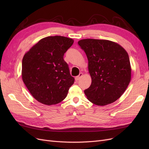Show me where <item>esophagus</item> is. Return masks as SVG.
Segmentation results:
<instances>
[{"label":"esophagus","instance_id":"34e87169","mask_svg":"<svg viewBox=\"0 0 149 149\" xmlns=\"http://www.w3.org/2000/svg\"><path fill=\"white\" fill-rule=\"evenodd\" d=\"M82 76H83V73H80L79 74L78 76H76V77L75 78V80L76 81H79L80 79V78L82 77Z\"/></svg>","mask_w":149,"mask_h":149}]
</instances>
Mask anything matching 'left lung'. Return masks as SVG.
<instances>
[{"mask_svg": "<svg viewBox=\"0 0 149 149\" xmlns=\"http://www.w3.org/2000/svg\"><path fill=\"white\" fill-rule=\"evenodd\" d=\"M88 60L92 82L84 90L88 100L98 106L115 102L131 79L128 53L118 43L107 40L83 39L78 42Z\"/></svg>", "mask_w": 149, "mask_h": 149, "instance_id": "1", "label": "left lung"}]
</instances>
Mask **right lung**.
<instances>
[{"label":"right lung","instance_id":"obj_1","mask_svg":"<svg viewBox=\"0 0 149 149\" xmlns=\"http://www.w3.org/2000/svg\"><path fill=\"white\" fill-rule=\"evenodd\" d=\"M72 38L52 36L41 39L22 60V76L32 96L45 105H53L66 97L74 78L63 59L73 44Z\"/></svg>","mask_w":149,"mask_h":149}]
</instances>
